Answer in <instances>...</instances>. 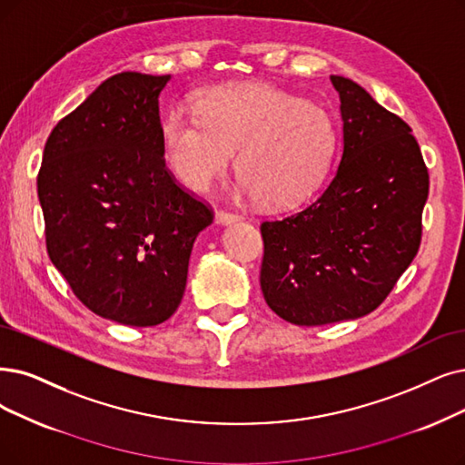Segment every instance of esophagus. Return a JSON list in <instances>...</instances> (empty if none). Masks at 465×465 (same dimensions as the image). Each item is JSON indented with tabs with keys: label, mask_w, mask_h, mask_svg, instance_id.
Segmentation results:
<instances>
[{
	"label": "esophagus",
	"mask_w": 465,
	"mask_h": 465,
	"mask_svg": "<svg viewBox=\"0 0 465 465\" xmlns=\"http://www.w3.org/2000/svg\"><path fill=\"white\" fill-rule=\"evenodd\" d=\"M240 217L236 213H231V212H225V210H219L215 212V223H219V225H232V223H236Z\"/></svg>",
	"instance_id": "34e87169"
}]
</instances>
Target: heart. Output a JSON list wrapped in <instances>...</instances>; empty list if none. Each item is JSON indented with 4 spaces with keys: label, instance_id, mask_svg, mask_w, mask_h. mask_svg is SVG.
Segmentation results:
<instances>
[{
    "label": "heart",
    "instance_id": "1",
    "mask_svg": "<svg viewBox=\"0 0 465 465\" xmlns=\"http://www.w3.org/2000/svg\"><path fill=\"white\" fill-rule=\"evenodd\" d=\"M198 116L177 108L162 124L165 163L191 191L234 172L257 206L284 210L307 198L336 154L338 129L324 108L269 85L200 91Z\"/></svg>",
    "mask_w": 465,
    "mask_h": 465
}]
</instances>
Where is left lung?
Returning a JSON list of instances; mask_svg holds the SVG:
<instances>
[{
	"label": "left lung",
	"mask_w": 465,
	"mask_h": 465,
	"mask_svg": "<svg viewBox=\"0 0 465 465\" xmlns=\"http://www.w3.org/2000/svg\"><path fill=\"white\" fill-rule=\"evenodd\" d=\"M330 80L343 122L338 170L307 208L262 225L263 297L297 326L359 319L385 300L418 253L430 193L408 124L352 80Z\"/></svg>",
	"instance_id": "1"
}]
</instances>
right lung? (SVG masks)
I'll list each match as a JSON object with an SVG mask.
<instances>
[{
    "mask_svg": "<svg viewBox=\"0 0 465 465\" xmlns=\"http://www.w3.org/2000/svg\"><path fill=\"white\" fill-rule=\"evenodd\" d=\"M172 76L122 72L51 132L38 198L51 263L78 300L125 326L177 311L208 206L165 168L160 93Z\"/></svg>",
    "mask_w": 465,
    "mask_h": 465,
    "instance_id": "add662e5",
    "label": "right lung"
}]
</instances>
